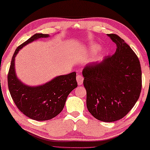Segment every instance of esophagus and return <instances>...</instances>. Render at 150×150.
<instances>
[{"mask_svg":"<svg viewBox=\"0 0 150 150\" xmlns=\"http://www.w3.org/2000/svg\"><path fill=\"white\" fill-rule=\"evenodd\" d=\"M76 79H77V81L79 85H81V84H82L83 83V79H84L83 76L79 74L77 75V77H76Z\"/></svg>","mask_w":150,"mask_h":150,"instance_id":"obj_1","label":"esophagus"}]
</instances>
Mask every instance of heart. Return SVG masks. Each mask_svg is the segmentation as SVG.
<instances>
[{"mask_svg":"<svg viewBox=\"0 0 150 150\" xmlns=\"http://www.w3.org/2000/svg\"><path fill=\"white\" fill-rule=\"evenodd\" d=\"M94 48H97V47H94Z\"/></svg>","mask_w":150,"mask_h":150,"instance_id":"1","label":"heart"}]
</instances>
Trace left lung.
Returning a JSON list of instances; mask_svg holds the SVG:
<instances>
[{
    "label": "left lung",
    "mask_w": 150,
    "mask_h": 150,
    "mask_svg": "<svg viewBox=\"0 0 150 150\" xmlns=\"http://www.w3.org/2000/svg\"><path fill=\"white\" fill-rule=\"evenodd\" d=\"M117 45L115 54L83 70L86 106L98 120L116 121L127 115L142 90L140 61L132 48L115 34H108Z\"/></svg>",
    "instance_id": "obj_1"
}]
</instances>
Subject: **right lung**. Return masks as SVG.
Masks as SVG:
<instances>
[{
  "label": "right lung",
  "mask_w": 150,
  "mask_h": 150,
  "mask_svg": "<svg viewBox=\"0 0 150 150\" xmlns=\"http://www.w3.org/2000/svg\"><path fill=\"white\" fill-rule=\"evenodd\" d=\"M48 37V34H35L19 46L12 56L8 74V85L13 102L24 115L36 121L49 120L58 115L64 109L68 95L77 86L75 72L58 76L38 86L25 85L18 79L14 61L19 50L35 40Z\"/></svg>",
  "instance_id": "right-lung-1"
}]
</instances>
